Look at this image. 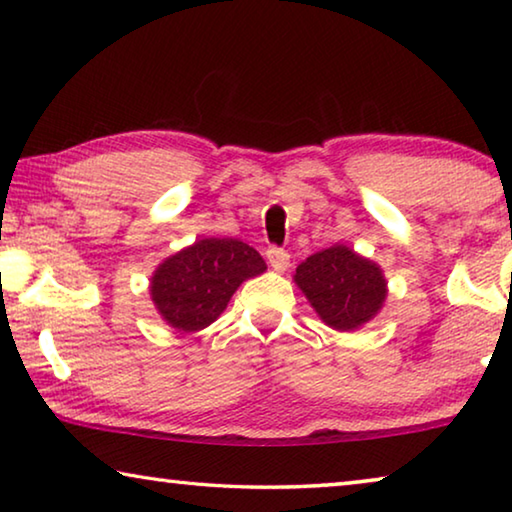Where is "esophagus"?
I'll use <instances>...</instances> for the list:
<instances>
[{"label":"esophagus","mask_w":512,"mask_h":512,"mask_svg":"<svg viewBox=\"0 0 512 512\" xmlns=\"http://www.w3.org/2000/svg\"><path fill=\"white\" fill-rule=\"evenodd\" d=\"M266 259L268 264H271L275 271H284V268L289 266V253L284 248H277V246H268L266 250Z\"/></svg>","instance_id":"obj_1"}]
</instances>
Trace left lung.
<instances>
[{"mask_svg":"<svg viewBox=\"0 0 512 512\" xmlns=\"http://www.w3.org/2000/svg\"><path fill=\"white\" fill-rule=\"evenodd\" d=\"M293 280L316 314L341 332L368 323L386 298L381 268L345 246H332L307 257L296 268Z\"/></svg>","mask_w":512,"mask_h":512,"instance_id":"left-lung-1","label":"left lung"}]
</instances>
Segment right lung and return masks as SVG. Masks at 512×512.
<instances>
[{
	"label": "right lung",
	"mask_w": 512,
	"mask_h": 512,
	"mask_svg": "<svg viewBox=\"0 0 512 512\" xmlns=\"http://www.w3.org/2000/svg\"><path fill=\"white\" fill-rule=\"evenodd\" d=\"M266 271L262 255L239 239H201L158 266L151 298L180 332H198L219 318L248 277Z\"/></svg>",
	"instance_id": "right-lung-1"
}]
</instances>
